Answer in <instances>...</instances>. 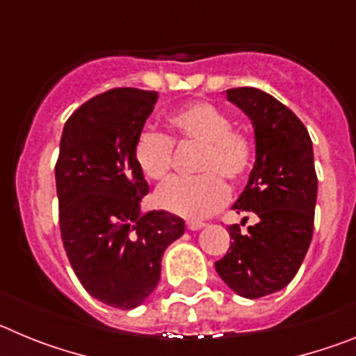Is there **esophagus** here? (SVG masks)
Wrapping results in <instances>:
<instances>
[{"label": "esophagus", "mask_w": 356, "mask_h": 356, "mask_svg": "<svg viewBox=\"0 0 356 356\" xmlns=\"http://www.w3.org/2000/svg\"><path fill=\"white\" fill-rule=\"evenodd\" d=\"M205 226V222L201 221H187V228L191 229V232H196V229H201Z\"/></svg>", "instance_id": "obj_1"}]
</instances>
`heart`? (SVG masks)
<instances>
[{"instance_id": "obj_1", "label": "heart", "mask_w": 356, "mask_h": 356, "mask_svg": "<svg viewBox=\"0 0 356 356\" xmlns=\"http://www.w3.org/2000/svg\"><path fill=\"white\" fill-rule=\"evenodd\" d=\"M168 121L180 143L201 146L196 169L203 175L171 178L159 187L155 203L176 216L203 219L225 205L228 187L222 178L241 181L248 175L253 163V143L248 135L232 130L228 115L212 103H188L175 110ZM134 156L147 178L162 180L171 169V139L146 128L135 140Z\"/></svg>"}]
</instances>
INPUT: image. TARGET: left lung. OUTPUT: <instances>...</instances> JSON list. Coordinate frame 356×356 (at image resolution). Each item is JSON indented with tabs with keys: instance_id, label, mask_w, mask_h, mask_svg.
<instances>
[{
	"instance_id": "1",
	"label": "left lung",
	"mask_w": 356,
	"mask_h": 356,
	"mask_svg": "<svg viewBox=\"0 0 356 356\" xmlns=\"http://www.w3.org/2000/svg\"><path fill=\"white\" fill-rule=\"evenodd\" d=\"M254 134V163L232 209L253 212L259 222L242 234L229 226V250L217 275L235 294L257 300L291 284L314 232L317 176L314 147L303 122L271 94L253 87L226 90Z\"/></svg>"
}]
</instances>
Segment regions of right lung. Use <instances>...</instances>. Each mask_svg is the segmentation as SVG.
Returning a JSON list of instances; mask_svg holds the SVG:
<instances>
[{
	"label": "right lung",
	"mask_w": 356,
	"mask_h": 356,
	"mask_svg": "<svg viewBox=\"0 0 356 356\" xmlns=\"http://www.w3.org/2000/svg\"><path fill=\"white\" fill-rule=\"evenodd\" d=\"M156 99L124 87L83 103L65 122L55 168L69 262L85 291L121 310L149 298L163 251L185 232L181 217L140 209L149 185L134 146Z\"/></svg>",
	"instance_id": "right-lung-1"
}]
</instances>
